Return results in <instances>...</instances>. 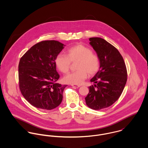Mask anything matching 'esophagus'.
<instances>
[{
    "instance_id": "obj_1",
    "label": "esophagus",
    "mask_w": 148,
    "mask_h": 148,
    "mask_svg": "<svg viewBox=\"0 0 148 148\" xmlns=\"http://www.w3.org/2000/svg\"><path fill=\"white\" fill-rule=\"evenodd\" d=\"M71 86H73V88H77L80 87L79 85H77L71 84Z\"/></svg>"
}]
</instances>
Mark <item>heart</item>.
Instances as JSON below:
<instances>
[{"mask_svg":"<svg viewBox=\"0 0 148 148\" xmlns=\"http://www.w3.org/2000/svg\"><path fill=\"white\" fill-rule=\"evenodd\" d=\"M78 61L77 71L67 75L64 78V82L68 84H82L90 75L95 74L100 68V60L97 55L83 44L75 45L67 49L66 55L59 53L55 59V64L58 69L63 73L69 71L71 62Z\"/></svg>","mask_w":148,"mask_h":148,"instance_id":"b5f03b06","label":"heart"}]
</instances>
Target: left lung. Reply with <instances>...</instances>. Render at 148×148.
Here are the masks:
<instances>
[{
	"mask_svg": "<svg viewBox=\"0 0 148 148\" xmlns=\"http://www.w3.org/2000/svg\"><path fill=\"white\" fill-rule=\"evenodd\" d=\"M89 44L100 60V69L90 80L85 98L86 104L94 110H100L114 104L121 96L127 81L124 59L113 45L100 38H89Z\"/></svg>",
	"mask_w": 148,
	"mask_h": 148,
	"instance_id": "left-lung-1",
	"label": "left lung"
}]
</instances>
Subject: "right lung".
Segmentation results:
<instances>
[{"mask_svg":"<svg viewBox=\"0 0 148 148\" xmlns=\"http://www.w3.org/2000/svg\"><path fill=\"white\" fill-rule=\"evenodd\" d=\"M65 45L56 40H45L33 45L20 59L19 84L21 94L32 106L51 110L59 106L67 85L56 82L55 59Z\"/></svg>","mask_w":148,"mask_h":148,"instance_id":"1","label":"right lung"}]
</instances>
